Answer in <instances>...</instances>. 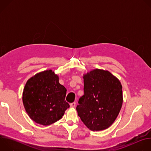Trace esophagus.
<instances>
[{
    "mask_svg": "<svg viewBox=\"0 0 151 151\" xmlns=\"http://www.w3.org/2000/svg\"><path fill=\"white\" fill-rule=\"evenodd\" d=\"M70 107H75V106H76V103L75 102H73V103H70Z\"/></svg>",
    "mask_w": 151,
    "mask_h": 151,
    "instance_id": "34e87169",
    "label": "esophagus"
}]
</instances>
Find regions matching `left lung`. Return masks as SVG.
<instances>
[{"mask_svg":"<svg viewBox=\"0 0 151 151\" xmlns=\"http://www.w3.org/2000/svg\"><path fill=\"white\" fill-rule=\"evenodd\" d=\"M83 78L84 94L76 107L78 116L90 130H105L113 124L121 108V82L109 71L97 69Z\"/></svg>","mask_w":151,"mask_h":151,"instance_id":"left-lung-1","label":"left lung"}]
</instances>
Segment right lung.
<instances>
[{
    "label": "right lung",
    "instance_id": "add662e5",
    "mask_svg": "<svg viewBox=\"0 0 151 151\" xmlns=\"http://www.w3.org/2000/svg\"><path fill=\"white\" fill-rule=\"evenodd\" d=\"M52 70L36 74L26 82L23 102L29 117L35 122L49 125L60 119L70 107L65 100L66 89Z\"/></svg>",
    "mask_w": 151,
    "mask_h": 151
}]
</instances>
